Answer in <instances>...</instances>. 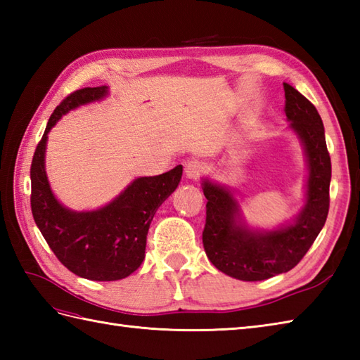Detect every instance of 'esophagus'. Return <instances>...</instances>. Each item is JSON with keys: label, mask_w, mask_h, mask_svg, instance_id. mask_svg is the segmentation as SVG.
<instances>
[{"label": "esophagus", "mask_w": 360, "mask_h": 360, "mask_svg": "<svg viewBox=\"0 0 360 360\" xmlns=\"http://www.w3.org/2000/svg\"><path fill=\"white\" fill-rule=\"evenodd\" d=\"M202 173H204V165L201 162H198V160H188L186 164V176L188 179L198 181L202 176Z\"/></svg>", "instance_id": "esophagus-1"}]
</instances>
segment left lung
<instances>
[{
  "label": "left lung",
  "instance_id": "left-lung-1",
  "mask_svg": "<svg viewBox=\"0 0 360 360\" xmlns=\"http://www.w3.org/2000/svg\"><path fill=\"white\" fill-rule=\"evenodd\" d=\"M285 112L300 137L308 160L307 204L290 224L275 231H252L241 221L240 205L223 186L204 179V250L218 271L243 281H259L295 267L316 241L330 210L331 158L316 106L283 83Z\"/></svg>",
  "mask_w": 360,
  "mask_h": 360
}]
</instances>
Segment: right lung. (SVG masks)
<instances>
[{
    "mask_svg": "<svg viewBox=\"0 0 360 360\" xmlns=\"http://www.w3.org/2000/svg\"><path fill=\"white\" fill-rule=\"evenodd\" d=\"M106 94L108 86H96L68 96L51 114L30 165L35 224L60 263L79 277L94 281L125 278L142 264L151 219L182 176V165H178L162 174L137 178L110 204L91 212H72L57 201L44 170L48 133L68 111L101 101Z\"/></svg>",
    "mask_w": 360,
    "mask_h": 360,
    "instance_id": "obj_1",
    "label": "right lung"
}]
</instances>
